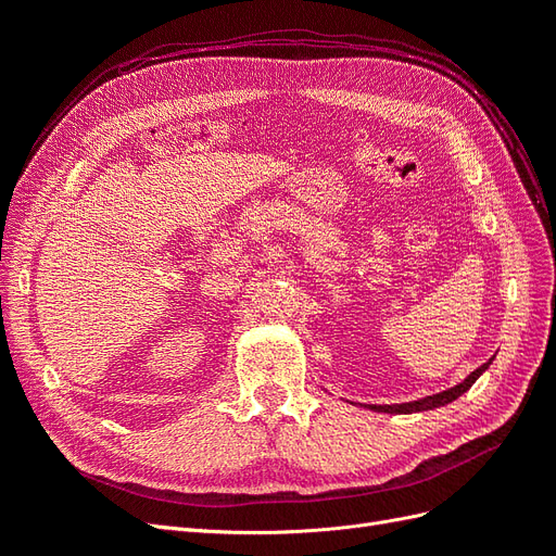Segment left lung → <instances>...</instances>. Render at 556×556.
Returning <instances> with one entry per match:
<instances>
[{"label":"left lung","mask_w":556,"mask_h":556,"mask_svg":"<svg viewBox=\"0 0 556 556\" xmlns=\"http://www.w3.org/2000/svg\"><path fill=\"white\" fill-rule=\"evenodd\" d=\"M492 364V359L486 362V364H482L480 368H476L473 374H470L464 382H459V384H454V387H450V390H445V392H439V394H433V396H425V399H419V401H410V403H396V406H368L371 410H378V413H399V415H408V413H422V410H431V408H441V406H445V403H452L454 399H459L466 390H470V384H473L482 374H484V368Z\"/></svg>","instance_id":"1"}]
</instances>
